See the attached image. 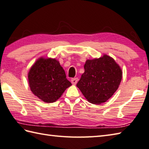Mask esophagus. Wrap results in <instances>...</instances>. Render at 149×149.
Wrapping results in <instances>:
<instances>
[{
  "mask_svg": "<svg viewBox=\"0 0 149 149\" xmlns=\"http://www.w3.org/2000/svg\"><path fill=\"white\" fill-rule=\"evenodd\" d=\"M78 78L77 77H75V78H72V79H71V82H72V84H77V81H78Z\"/></svg>",
  "mask_w": 149,
  "mask_h": 149,
  "instance_id": "1",
  "label": "esophagus"
}]
</instances>
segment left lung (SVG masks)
Wrapping results in <instances>:
<instances>
[{
    "label": "left lung",
    "instance_id": "8db88e82",
    "mask_svg": "<svg viewBox=\"0 0 149 149\" xmlns=\"http://www.w3.org/2000/svg\"><path fill=\"white\" fill-rule=\"evenodd\" d=\"M84 73L77 86L89 102L100 104L107 101L118 89L122 70L113 58L103 57L87 60Z\"/></svg>",
    "mask_w": 149,
    "mask_h": 149
}]
</instances>
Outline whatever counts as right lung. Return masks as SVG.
I'll use <instances>...</instances> for the list:
<instances>
[{
  "label": "right lung",
  "instance_id": "obj_1",
  "mask_svg": "<svg viewBox=\"0 0 149 149\" xmlns=\"http://www.w3.org/2000/svg\"><path fill=\"white\" fill-rule=\"evenodd\" d=\"M28 78L31 91L47 103L56 101L72 85L63 68L55 59H39L31 67Z\"/></svg>",
  "mask_w": 149,
  "mask_h": 149
}]
</instances>
